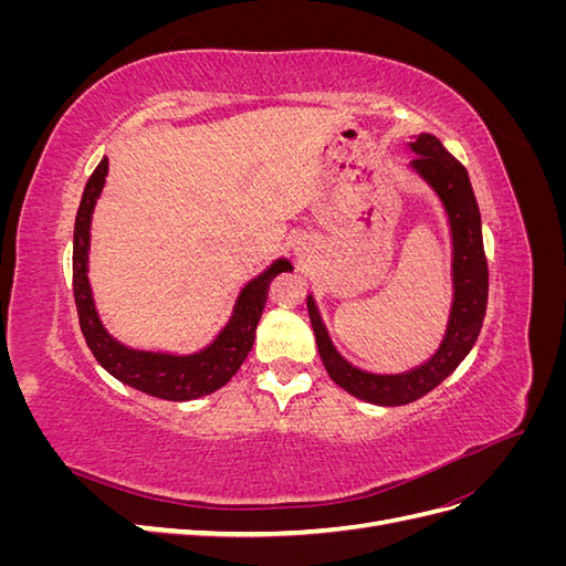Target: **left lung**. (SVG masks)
Listing matches in <instances>:
<instances>
[{"label": "left lung", "mask_w": 566, "mask_h": 566, "mask_svg": "<svg viewBox=\"0 0 566 566\" xmlns=\"http://www.w3.org/2000/svg\"><path fill=\"white\" fill-rule=\"evenodd\" d=\"M413 153L408 169L430 186L439 198L451 233V283L453 297L447 331L439 347L422 364L401 373H373L349 364L333 345L331 333L321 318L314 295H306L312 328L321 361L333 382L349 391L352 397L375 406H403L424 397L460 366L470 354L482 331L489 300V269L482 241V214L472 191L468 169L441 146L434 134H418L416 142L406 144Z\"/></svg>", "instance_id": "left-lung-1"}]
</instances>
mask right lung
Listing matches in <instances>:
<instances>
[{"label": "right lung", "mask_w": 566, "mask_h": 566, "mask_svg": "<svg viewBox=\"0 0 566 566\" xmlns=\"http://www.w3.org/2000/svg\"><path fill=\"white\" fill-rule=\"evenodd\" d=\"M108 177V158L98 163L80 200L73 233V293L77 304L80 328L84 339L115 380L139 389L148 397L165 401H191L224 387L238 368L243 366L252 345L256 323L262 318L269 285L283 271H293L285 256L273 260L262 273H256L233 302L229 321L221 325L208 347L191 354H175L160 349H134L115 339L104 325L94 302L90 283V248H92V219L96 202L104 193Z\"/></svg>", "instance_id": "right-lung-1"}]
</instances>
